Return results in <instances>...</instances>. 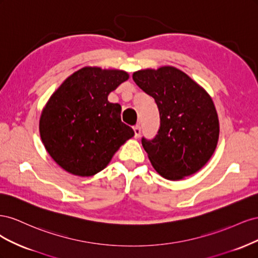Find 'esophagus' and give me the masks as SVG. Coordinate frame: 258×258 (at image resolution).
<instances>
[{
  "label": "esophagus",
  "instance_id": "obj_1",
  "mask_svg": "<svg viewBox=\"0 0 258 258\" xmlns=\"http://www.w3.org/2000/svg\"><path fill=\"white\" fill-rule=\"evenodd\" d=\"M134 131H135V138L136 139H138L140 136H141V127H140V126L134 127Z\"/></svg>",
  "mask_w": 258,
  "mask_h": 258
}]
</instances>
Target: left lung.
<instances>
[{"label":"left lung","mask_w":258,"mask_h":258,"mask_svg":"<svg viewBox=\"0 0 258 258\" xmlns=\"http://www.w3.org/2000/svg\"><path fill=\"white\" fill-rule=\"evenodd\" d=\"M132 79L158 106L157 135L152 140L142 138L155 170L172 181L196 173L213 155L220 135L212 99L173 67L141 70Z\"/></svg>","instance_id":"1"}]
</instances>
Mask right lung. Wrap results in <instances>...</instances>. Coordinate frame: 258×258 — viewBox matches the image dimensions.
<instances>
[{
  "label": "right lung",
  "instance_id": "add662e5",
  "mask_svg": "<svg viewBox=\"0 0 258 258\" xmlns=\"http://www.w3.org/2000/svg\"><path fill=\"white\" fill-rule=\"evenodd\" d=\"M128 79L119 70L86 67L53 92L41 115L40 135L62 169L74 175H95L135 136L120 119V105L107 101L110 92Z\"/></svg>",
  "mask_w": 258,
  "mask_h": 258
}]
</instances>
